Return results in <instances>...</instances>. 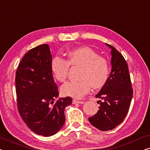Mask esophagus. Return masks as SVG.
Segmentation results:
<instances>
[{"label":"esophagus","instance_id":"1","mask_svg":"<svg viewBox=\"0 0 150 150\" xmlns=\"http://www.w3.org/2000/svg\"><path fill=\"white\" fill-rule=\"evenodd\" d=\"M72 103L74 104H84V102L83 101H79V100H72Z\"/></svg>","mask_w":150,"mask_h":150}]
</instances>
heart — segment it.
Here are the masks:
<instances>
[{
	"label": "heart",
	"instance_id": "obj_1",
	"mask_svg": "<svg viewBox=\"0 0 150 150\" xmlns=\"http://www.w3.org/2000/svg\"><path fill=\"white\" fill-rule=\"evenodd\" d=\"M66 61L56 57L51 63V71L60 83L66 81L71 67H81L77 81L68 82L61 87L64 96L81 98L89 91L102 89L109 79L110 65L108 59L89 47H79L69 50Z\"/></svg>",
	"mask_w": 150,
	"mask_h": 150
}]
</instances>
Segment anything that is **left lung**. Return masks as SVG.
I'll list each match as a JSON object with an SVG mask.
<instances>
[{
  "label": "left lung",
  "instance_id": "obj_1",
  "mask_svg": "<svg viewBox=\"0 0 150 150\" xmlns=\"http://www.w3.org/2000/svg\"><path fill=\"white\" fill-rule=\"evenodd\" d=\"M111 48L112 69L108 81L96 95L100 98L99 110L89 117L91 125L102 131L111 130L120 125L130 108L133 95L128 66L124 57L114 47Z\"/></svg>",
  "mask_w": 150,
  "mask_h": 150
}]
</instances>
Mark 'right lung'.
<instances>
[{"label":"right lung","instance_id":"1","mask_svg":"<svg viewBox=\"0 0 150 150\" xmlns=\"http://www.w3.org/2000/svg\"><path fill=\"white\" fill-rule=\"evenodd\" d=\"M52 54L48 44L33 48L24 55L16 73V91L20 115L36 134L50 137L64 124L65 108L71 97L60 98L52 71Z\"/></svg>","mask_w":150,"mask_h":150}]
</instances>
